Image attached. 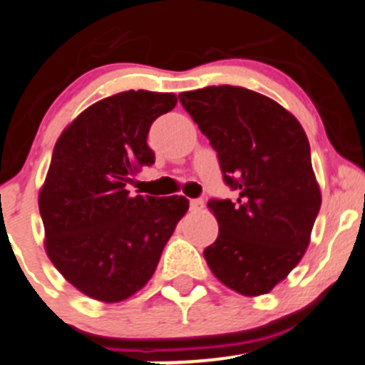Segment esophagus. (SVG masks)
Returning a JSON list of instances; mask_svg holds the SVG:
<instances>
[{"mask_svg": "<svg viewBox=\"0 0 365 365\" xmlns=\"http://www.w3.org/2000/svg\"><path fill=\"white\" fill-rule=\"evenodd\" d=\"M190 209L195 212L202 211L204 209V200L202 198H193V200H190Z\"/></svg>", "mask_w": 365, "mask_h": 365, "instance_id": "esophagus-1", "label": "esophagus"}]
</instances>
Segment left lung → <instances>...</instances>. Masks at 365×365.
<instances>
[{
  "instance_id": "obj_1",
  "label": "left lung",
  "mask_w": 365,
  "mask_h": 365,
  "mask_svg": "<svg viewBox=\"0 0 365 365\" xmlns=\"http://www.w3.org/2000/svg\"><path fill=\"white\" fill-rule=\"evenodd\" d=\"M179 101L237 193L236 200H209L220 230L204 250L207 266L236 293H269L302 261L321 207L304 128L279 103L243 86H205Z\"/></svg>"
}]
</instances>
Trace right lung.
I'll list each match as a JSON object with an SVG mask.
<instances>
[{
    "mask_svg": "<svg viewBox=\"0 0 365 365\" xmlns=\"http://www.w3.org/2000/svg\"><path fill=\"white\" fill-rule=\"evenodd\" d=\"M174 93L128 90L79 113L53 150L38 209L46 252L68 284L117 304L150 280L187 198L131 197L136 172L156 160L147 135L174 110Z\"/></svg>",
    "mask_w": 365,
    "mask_h": 365,
    "instance_id": "obj_1",
    "label": "right lung"
}]
</instances>
